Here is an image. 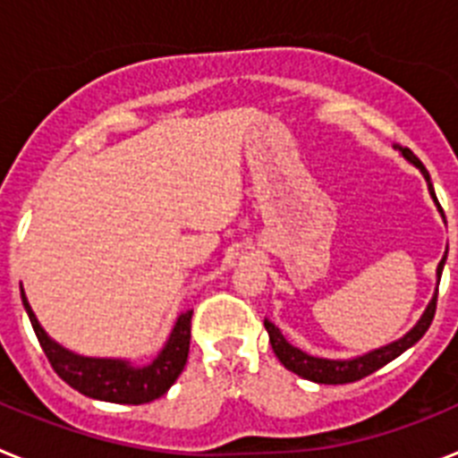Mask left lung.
I'll return each instance as SVG.
<instances>
[{
    "instance_id": "1",
    "label": "left lung",
    "mask_w": 458,
    "mask_h": 458,
    "mask_svg": "<svg viewBox=\"0 0 458 458\" xmlns=\"http://www.w3.org/2000/svg\"><path fill=\"white\" fill-rule=\"evenodd\" d=\"M399 151H402V156L406 157L408 163H412L415 167L420 169V172L424 174V179H427V185H428V192H431L436 206H438V210L443 213V208H440V204H438V197H436V192H434V185H431V179H428V172L424 169V165L420 163V157L415 156L411 148L399 147ZM445 259H447V252H445V257L440 259L438 270H436V275H438V282H440V275H443ZM436 302H438V289H436V295L431 298L428 307L424 310L422 318H420L418 326L412 327L411 333H406L402 339H396V342L387 344V346H380V349L369 351V353H365V355H358V358H353V360H326V358H314V355H307L305 351L291 346V344L284 339V335L279 333V327L275 326V323H270L268 318L264 321V326H266V330H268L270 346H273L275 355H277L279 362H282L286 369L293 371V374H298V376H302V378H307V380H314V383L339 386V383H353V380H360V378H365V376L374 374L376 369L386 367L387 362H392L394 358H399L403 351L411 349L412 344H418L420 339L424 337V333L428 330L431 321H434Z\"/></svg>"
}]
</instances>
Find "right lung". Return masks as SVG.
Instances as JSON below:
<instances>
[{"instance_id": "right-lung-1", "label": "right lung", "mask_w": 458, "mask_h": 458, "mask_svg": "<svg viewBox=\"0 0 458 458\" xmlns=\"http://www.w3.org/2000/svg\"><path fill=\"white\" fill-rule=\"evenodd\" d=\"M20 295H22V305L30 314L31 327H34L36 337H38L40 349L50 360L52 369L59 374V378L66 380L72 390L82 392L84 396L100 399V402L131 403V406L148 403L157 396H163L176 383L185 362H188L192 310L183 311L176 318V326H174L165 349L157 353L151 365L135 367L128 360L84 358V355L72 353V351L59 346L40 327L38 318L31 311L22 289H20Z\"/></svg>"}]
</instances>
